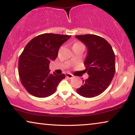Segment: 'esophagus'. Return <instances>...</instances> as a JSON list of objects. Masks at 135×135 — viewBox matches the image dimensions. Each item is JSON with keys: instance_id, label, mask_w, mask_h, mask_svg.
<instances>
[{"instance_id": "obj_1", "label": "esophagus", "mask_w": 135, "mask_h": 135, "mask_svg": "<svg viewBox=\"0 0 135 135\" xmlns=\"http://www.w3.org/2000/svg\"><path fill=\"white\" fill-rule=\"evenodd\" d=\"M65 75H66V76L67 77V78H69V79H72L73 77V75L70 74V73H66Z\"/></svg>"}]
</instances>
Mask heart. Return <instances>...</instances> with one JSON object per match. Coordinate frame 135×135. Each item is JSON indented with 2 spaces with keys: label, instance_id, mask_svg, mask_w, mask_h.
I'll return each instance as SVG.
<instances>
[{
  "label": "heart",
  "instance_id": "1",
  "mask_svg": "<svg viewBox=\"0 0 135 135\" xmlns=\"http://www.w3.org/2000/svg\"><path fill=\"white\" fill-rule=\"evenodd\" d=\"M73 46H83V44H81V43H80V42H75V44H73Z\"/></svg>",
  "mask_w": 135,
  "mask_h": 135
}]
</instances>
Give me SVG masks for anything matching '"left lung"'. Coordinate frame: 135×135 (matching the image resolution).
<instances>
[{
    "instance_id": "8db88e82",
    "label": "left lung",
    "mask_w": 135,
    "mask_h": 135,
    "mask_svg": "<svg viewBox=\"0 0 135 135\" xmlns=\"http://www.w3.org/2000/svg\"><path fill=\"white\" fill-rule=\"evenodd\" d=\"M87 48L84 61L88 78L83 80V84L76 89L84 98H94L106 89L115 71V54L112 47L102 37L94 35L75 36Z\"/></svg>"
}]
</instances>
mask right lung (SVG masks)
Segmentation results:
<instances>
[{
	"mask_svg": "<svg viewBox=\"0 0 135 135\" xmlns=\"http://www.w3.org/2000/svg\"><path fill=\"white\" fill-rule=\"evenodd\" d=\"M71 36L46 33L34 37L25 46L18 61V74L26 91L37 98H46L56 91L65 78L49 70V65L58 55L60 47Z\"/></svg>",
	"mask_w": 135,
	"mask_h": 135,
	"instance_id": "add662e5",
	"label": "right lung"
}]
</instances>
